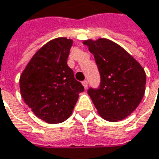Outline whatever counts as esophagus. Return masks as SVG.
Returning a JSON list of instances; mask_svg holds the SVG:
<instances>
[{
    "label": "esophagus",
    "instance_id": "1",
    "mask_svg": "<svg viewBox=\"0 0 159 159\" xmlns=\"http://www.w3.org/2000/svg\"><path fill=\"white\" fill-rule=\"evenodd\" d=\"M82 85L83 87L85 88V89H88V80H84V81H82Z\"/></svg>",
    "mask_w": 159,
    "mask_h": 159
}]
</instances>
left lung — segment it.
I'll return each mask as SVG.
<instances>
[{
	"mask_svg": "<svg viewBox=\"0 0 159 159\" xmlns=\"http://www.w3.org/2000/svg\"><path fill=\"white\" fill-rule=\"evenodd\" d=\"M94 55L101 81L88 94L102 118L116 122L129 116L145 92L146 74L134 58L117 43L107 39L85 40Z\"/></svg>",
	"mask_w": 159,
	"mask_h": 159,
	"instance_id": "left-lung-1",
	"label": "left lung"
}]
</instances>
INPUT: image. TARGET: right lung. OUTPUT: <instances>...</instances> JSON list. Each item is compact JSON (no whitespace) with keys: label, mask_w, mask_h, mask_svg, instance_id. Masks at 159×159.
<instances>
[{"label":"right lung","mask_w":159,"mask_h":159,"mask_svg":"<svg viewBox=\"0 0 159 159\" xmlns=\"http://www.w3.org/2000/svg\"><path fill=\"white\" fill-rule=\"evenodd\" d=\"M72 40L57 38L35 53L19 80L25 102L49 124L64 122L71 115L79 94L84 91L67 64Z\"/></svg>","instance_id":"1"}]
</instances>
